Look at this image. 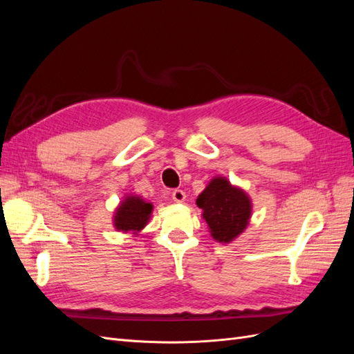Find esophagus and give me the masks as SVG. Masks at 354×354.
Instances as JSON below:
<instances>
[{"mask_svg":"<svg viewBox=\"0 0 354 354\" xmlns=\"http://www.w3.org/2000/svg\"><path fill=\"white\" fill-rule=\"evenodd\" d=\"M173 201L174 202H183L185 199H186V194L181 189H176V190H173Z\"/></svg>","mask_w":354,"mask_h":354,"instance_id":"1","label":"esophagus"}]
</instances>
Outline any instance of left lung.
<instances>
[{
    "label": "left lung",
    "instance_id": "8db88e82",
    "mask_svg": "<svg viewBox=\"0 0 354 354\" xmlns=\"http://www.w3.org/2000/svg\"><path fill=\"white\" fill-rule=\"evenodd\" d=\"M196 205L203 212L212 238L218 242L233 241L248 226L251 217L250 198L224 177L211 181L198 196Z\"/></svg>",
    "mask_w": 354,
    "mask_h": 354
}]
</instances>
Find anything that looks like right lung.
<instances>
[{"label": "right lung", "mask_w": 354, "mask_h": 354, "mask_svg": "<svg viewBox=\"0 0 354 354\" xmlns=\"http://www.w3.org/2000/svg\"><path fill=\"white\" fill-rule=\"evenodd\" d=\"M152 203H147L138 196H128L115 214V227L122 232L142 230L151 217Z\"/></svg>", "instance_id": "right-lung-1"}]
</instances>
